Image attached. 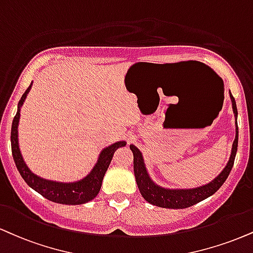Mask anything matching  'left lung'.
<instances>
[{"instance_id":"left-lung-1","label":"left lung","mask_w":253,"mask_h":253,"mask_svg":"<svg viewBox=\"0 0 253 253\" xmlns=\"http://www.w3.org/2000/svg\"><path fill=\"white\" fill-rule=\"evenodd\" d=\"M230 96L231 100H232L233 112L237 117L238 112H237L236 101H234L232 94H230ZM129 147L133 152V165H134L136 185H138L140 193L144 197L146 202L164 209H186L214 194L227 179L233 167L234 158H236L237 148H238V126H237L236 139H234L232 145V153H231L230 160L226 167L210 184L197 188H191V190H167V188L158 186L151 180L150 175L146 171L141 152L133 145H130Z\"/></svg>"}]
</instances>
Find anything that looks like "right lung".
<instances>
[{
	"label": "right lung",
	"mask_w": 253,
	"mask_h": 253,
	"mask_svg": "<svg viewBox=\"0 0 253 253\" xmlns=\"http://www.w3.org/2000/svg\"><path fill=\"white\" fill-rule=\"evenodd\" d=\"M30 86L27 88V90L21 97L19 101V107H17V113L14 117L13 125H11V152H13V158L19 169L20 174L24 179V181L28 184L33 190L39 192L41 196H43L45 199L50 202L65 204V205H80L90 202L94 199L99 193L100 188L102 185V179L107 171L109 164H111L112 158H113L115 151L119 147H123L126 145L125 141H118L115 144L108 146L100 153L99 160L96 165L94 166L92 172L88 174L86 178H84L80 181L77 182H57L45 180V179L40 178L35 175L34 173L30 172V169L27 167L26 163L23 161V158L21 156V152L19 148V140H17V126H19L20 120V107L23 105L26 100L27 94L29 93Z\"/></svg>",
	"instance_id": "1"
}]
</instances>
